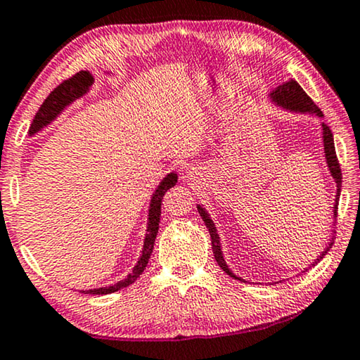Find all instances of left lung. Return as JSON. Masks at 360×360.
<instances>
[{"label": "left lung", "mask_w": 360, "mask_h": 360, "mask_svg": "<svg viewBox=\"0 0 360 360\" xmlns=\"http://www.w3.org/2000/svg\"><path fill=\"white\" fill-rule=\"evenodd\" d=\"M271 98L274 103H277L282 108L285 109H290V110H295V112H310V114H315L318 117H323L321 110L318 109V105L313 103L310 96H308L305 91L302 89V86L297 83L295 79H290L287 81V83L281 84L279 88H276V91H272L271 93ZM323 127V143H325V155H326V163H328V168H330V173L336 181V204H334V217L338 215V204H339V194H341V179H342V173H341V166H339V161H338V156H336V150H334V140H333V134H331V129L328 127L326 124H321ZM197 210H199V214L202 217V220H204V224L207 225V229H209L210 233V238H212V250H214V255H215V259L219 262V266L224 269L226 274L230 277H235V279L241 281L240 277H236L233 272L229 269V266H226V262L224 259V255H221V248H220V236L219 233H217V229L214 225V221L209 217V214L202 209L200 205H197ZM333 246V243H330L325 248V251L321 252L320 256H318V259H315L311 266H315L320 262L323 257L328 251H330V248ZM307 271V269H305ZM303 271V272H305Z\"/></svg>", "instance_id": "left-lung-1"}]
</instances>
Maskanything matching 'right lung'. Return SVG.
<instances>
[{
	"label": "right lung",
	"mask_w": 360,
	"mask_h": 360,
	"mask_svg": "<svg viewBox=\"0 0 360 360\" xmlns=\"http://www.w3.org/2000/svg\"><path fill=\"white\" fill-rule=\"evenodd\" d=\"M93 83H94V78L91 77L89 72H79L77 75H73L72 78L62 81V83H60L57 88H55L52 93L47 96V99H45L42 105L39 108L37 114H35L32 124H30V127H29V135L37 134L40 129L47 127V125L52 122V120L57 117V115L62 112V110L67 108L68 104H72L75 99H78L84 93H88V89L93 86ZM176 182H178V174H174V173L168 174L163 181H161L158 189L155 191L153 197H151L148 229H146L143 250H141V256H140L139 262H136V266L134 267V271H131L124 281L114 283V285L91 288V290H83L84 293H91V295H105V293H112V292L120 290V288H124V287H129L130 283H134L136 279H139V277L141 276V272L145 271L146 264H148L151 252H153L155 238H156V235H158V229H160L161 202H163V195L166 194V191L171 189L173 186H176Z\"/></svg>",
	"instance_id": "1"
}]
</instances>
